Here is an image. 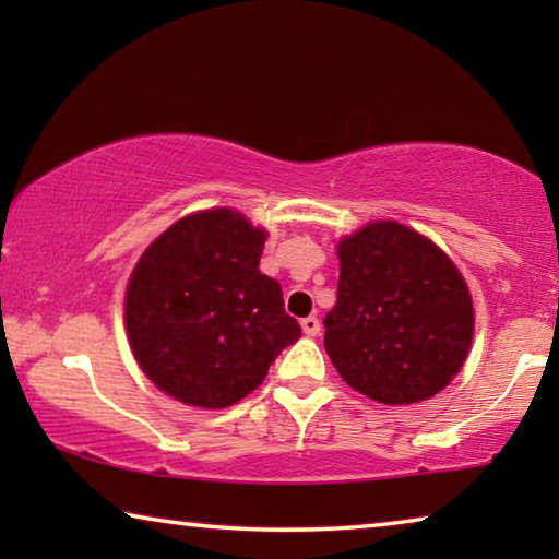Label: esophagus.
Returning a JSON list of instances; mask_svg holds the SVG:
<instances>
[{"label": "esophagus", "mask_w": 559, "mask_h": 559, "mask_svg": "<svg viewBox=\"0 0 559 559\" xmlns=\"http://www.w3.org/2000/svg\"><path fill=\"white\" fill-rule=\"evenodd\" d=\"M300 325H302V333H306L308 337H316V335H320V320H318L316 316L302 318V320H300Z\"/></svg>", "instance_id": "34e87169"}]
</instances>
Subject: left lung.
<instances>
[{"label": "left lung", "instance_id": "left-lung-1", "mask_svg": "<svg viewBox=\"0 0 559 559\" xmlns=\"http://www.w3.org/2000/svg\"><path fill=\"white\" fill-rule=\"evenodd\" d=\"M337 259V302L323 323L340 377L380 404L439 394L473 340V300L456 263L396 222L345 236Z\"/></svg>", "mask_w": 559, "mask_h": 559}]
</instances>
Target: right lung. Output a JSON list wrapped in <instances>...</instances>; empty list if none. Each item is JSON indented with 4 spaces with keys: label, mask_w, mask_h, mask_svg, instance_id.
<instances>
[{
    "label": "right lung",
    "mask_w": 559,
    "mask_h": 559,
    "mask_svg": "<svg viewBox=\"0 0 559 559\" xmlns=\"http://www.w3.org/2000/svg\"><path fill=\"white\" fill-rule=\"evenodd\" d=\"M266 236L216 206L182 216L147 246L128 281L126 330L157 390L224 409L257 390L300 337L281 283L259 269Z\"/></svg>",
    "instance_id": "add662e5"
}]
</instances>
